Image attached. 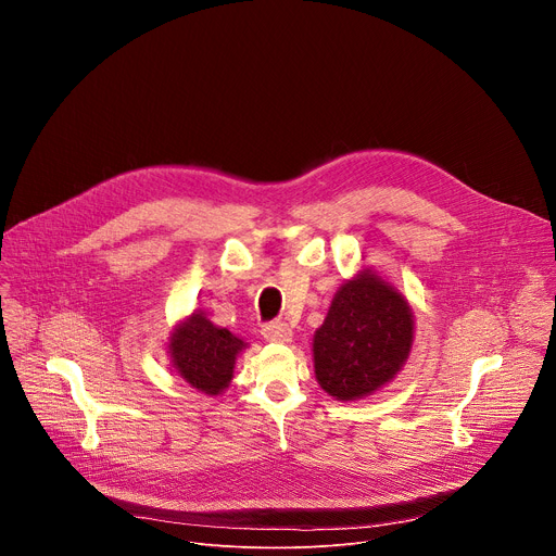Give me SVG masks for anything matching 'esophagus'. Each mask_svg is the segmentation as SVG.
<instances>
[{
	"mask_svg": "<svg viewBox=\"0 0 556 556\" xmlns=\"http://www.w3.org/2000/svg\"><path fill=\"white\" fill-rule=\"evenodd\" d=\"M262 334L266 341H273V343H288L292 339V330L283 321H270L262 326Z\"/></svg>",
	"mask_w": 556,
	"mask_h": 556,
	"instance_id": "esophagus-1",
	"label": "esophagus"
}]
</instances>
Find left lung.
I'll return each mask as SVG.
<instances>
[{"label": "left lung", "instance_id": "left-lung-1", "mask_svg": "<svg viewBox=\"0 0 556 556\" xmlns=\"http://www.w3.org/2000/svg\"><path fill=\"white\" fill-rule=\"evenodd\" d=\"M414 312L407 299L365 268L345 281L314 332V374L337 401H358L393 380L409 358Z\"/></svg>", "mask_w": 556, "mask_h": 556}]
</instances>
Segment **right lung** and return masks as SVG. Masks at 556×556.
Wrapping results in <instances>:
<instances>
[{
  "label": "right lung",
  "instance_id": "obj_1",
  "mask_svg": "<svg viewBox=\"0 0 556 556\" xmlns=\"http://www.w3.org/2000/svg\"><path fill=\"white\" fill-rule=\"evenodd\" d=\"M242 350H247V343L240 337L213 326L200 309L174 330L169 341L176 371L208 395H217L228 387L235 358Z\"/></svg>",
  "mask_w": 556,
  "mask_h": 556
}]
</instances>
